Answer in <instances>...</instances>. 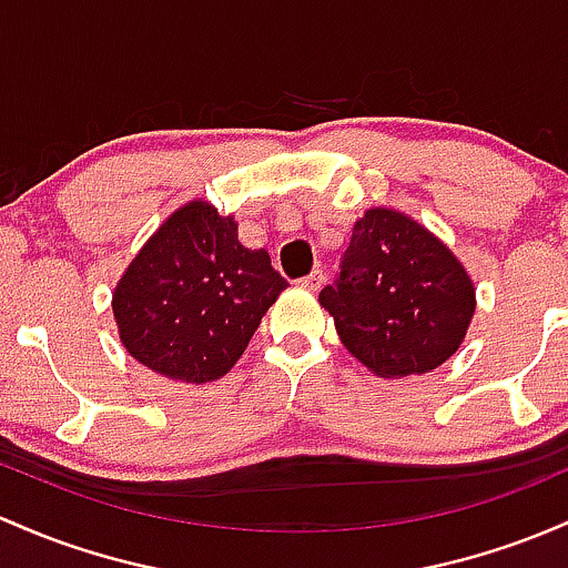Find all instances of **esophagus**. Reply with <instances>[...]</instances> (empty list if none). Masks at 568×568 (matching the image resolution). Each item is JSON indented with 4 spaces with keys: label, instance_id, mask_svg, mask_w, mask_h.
Instances as JSON below:
<instances>
[{
    "label": "esophagus",
    "instance_id": "esophagus-1",
    "mask_svg": "<svg viewBox=\"0 0 568 568\" xmlns=\"http://www.w3.org/2000/svg\"><path fill=\"white\" fill-rule=\"evenodd\" d=\"M323 283H326V272L323 270H313L307 277H302V288H307V291H317Z\"/></svg>",
    "mask_w": 568,
    "mask_h": 568
}]
</instances>
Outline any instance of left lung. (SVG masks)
<instances>
[{
	"instance_id": "left-lung-1",
	"label": "left lung",
	"mask_w": 568,
	"mask_h": 568,
	"mask_svg": "<svg viewBox=\"0 0 568 568\" xmlns=\"http://www.w3.org/2000/svg\"><path fill=\"white\" fill-rule=\"evenodd\" d=\"M321 304L366 369L407 377L436 369L458 351L475 315V285L434 234L377 207L355 223Z\"/></svg>"
}]
</instances>
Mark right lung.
<instances>
[{
    "label": "right lung",
    "instance_id": "obj_1",
    "mask_svg": "<svg viewBox=\"0 0 568 568\" xmlns=\"http://www.w3.org/2000/svg\"><path fill=\"white\" fill-rule=\"evenodd\" d=\"M270 253L236 240L207 202L180 207L112 294L121 342L148 369L185 383L226 375L285 288Z\"/></svg>",
    "mask_w": 568,
    "mask_h": 568
}]
</instances>
